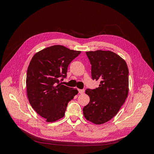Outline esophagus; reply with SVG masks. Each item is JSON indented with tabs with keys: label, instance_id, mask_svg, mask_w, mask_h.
<instances>
[{
	"label": "esophagus",
	"instance_id": "esophagus-1",
	"mask_svg": "<svg viewBox=\"0 0 154 154\" xmlns=\"http://www.w3.org/2000/svg\"><path fill=\"white\" fill-rule=\"evenodd\" d=\"M78 92L80 94H83L85 92V90L84 89H78Z\"/></svg>",
	"mask_w": 154,
	"mask_h": 154
}]
</instances>
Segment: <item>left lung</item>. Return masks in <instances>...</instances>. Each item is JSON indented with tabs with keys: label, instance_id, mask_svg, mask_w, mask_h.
<instances>
[{
	"label": "left lung",
	"instance_id": "left-lung-1",
	"mask_svg": "<svg viewBox=\"0 0 154 154\" xmlns=\"http://www.w3.org/2000/svg\"><path fill=\"white\" fill-rule=\"evenodd\" d=\"M86 54L91 64L92 80H99L95 89L87 88L90 101L83 107L84 117L101 125L117 114L128 93V69L125 60L110 51H88Z\"/></svg>",
	"mask_w": 154,
	"mask_h": 154
}]
</instances>
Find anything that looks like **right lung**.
<instances>
[{
    "label": "right lung",
    "mask_w": 154,
    "mask_h": 154,
    "mask_svg": "<svg viewBox=\"0 0 154 154\" xmlns=\"http://www.w3.org/2000/svg\"><path fill=\"white\" fill-rule=\"evenodd\" d=\"M81 51L55 45L36 53L27 68V95L31 106L48 122L63 118L69 102L78 91L60 83L69 63Z\"/></svg>",
    "instance_id": "right-lung-1"
}]
</instances>
